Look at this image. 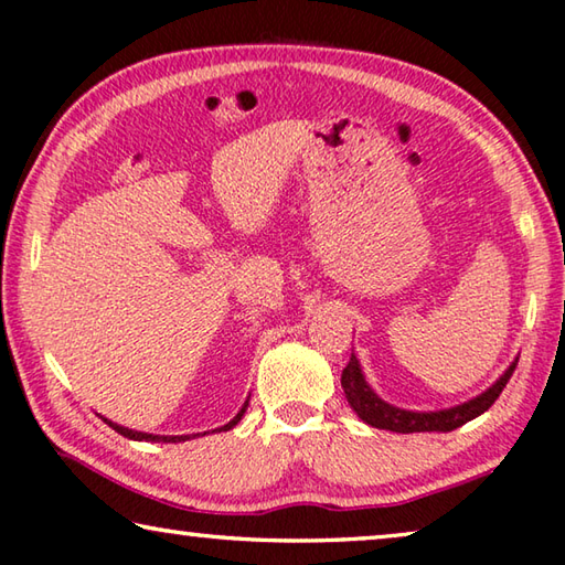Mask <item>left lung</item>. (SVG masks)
<instances>
[{"label": "left lung", "instance_id": "1", "mask_svg": "<svg viewBox=\"0 0 565 565\" xmlns=\"http://www.w3.org/2000/svg\"><path fill=\"white\" fill-rule=\"evenodd\" d=\"M519 363V358L511 363L504 373L499 375V381L494 385H489L484 393L467 399V403H459L455 407H445V409H427V413H419V409H403L385 403V399L375 393V390L367 385L363 367L358 363L355 353L351 355V361L343 367L341 375V385L343 393L348 397V405L353 407V413L367 423L371 427L377 429H390V433H452V429L461 427L469 419L479 417L481 413L494 405V399L501 395V390L507 387L511 373Z\"/></svg>", "mask_w": 565, "mask_h": 565}]
</instances>
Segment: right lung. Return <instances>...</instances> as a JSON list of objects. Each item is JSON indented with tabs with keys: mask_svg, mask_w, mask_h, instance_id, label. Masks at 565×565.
<instances>
[{
	"mask_svg": "<svg viewBox=\"0 0 565 565\" xmlns=\"http://www.w3.org/2000/svg\"><path fill=\"white\" fill-rule=\"evenodd\" d=\"M247 405H249V399L242 405L239 413L234 415L227 425L217 427L220 433H227V429H232L234 425H237L239 419L244 417V413H247ZM104 423H106L108 427L116 429L118 435L128 437V439H136V443H188V439H190V435H150V433H138V429H128V427H122V425H118V423H110V419H106V417H104ZM217 429H212V433H217Z\"/></svg>",
	"mask_w": 565,
	"mask_h": 565,
	"instance_id": "add662e5",
	"label": "right lung"
}]
</instances>
